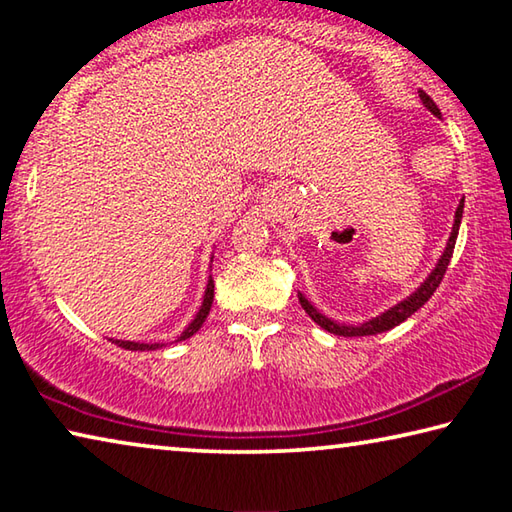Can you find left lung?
<instances>
[{
    "mask_svg": "<svg viewBox=\"0 0 512 512\" xmlns=\"http://www.w3.org/2000/svg\"><path fill=\"white\" fill-rule=\"evenodd\" d=\"M420 99H422L424 106H427V108L433 112V115L440 117V110H438V106H436V103H433V99L429 97L427 92H422V90H420ZM461 219H463V201H461V205H458V210H456V219H454L452 237H449V241H447V248H445L443 257H440L438 266L433 268V273L427 277V282H424L422 287L413 293V296H409L406 300H402L400 305L391 307V309L386 311V314H381V316H377V318H372V320H368V323L357 325V327L339 325V323H334V320L325 318L323 314H318V311L309 305V300L300 293L298 298H300V305H302V309L307 311V314L311 316V320H314L316 325H320L323 329H327L329 334H336V336H370V334H381V332H386V329H393L395 325L404 323L406 318H409L411 314H415V311H418V309L424 305V302H427V300L433 296V291H436V289H438V284L443 282L445 271H447V266H449V259H452V253H454L456 237H458V225H461Z\"/></svg>",
    "mask_w": 512,
    "mask_h": 512,
    "instance_id": "obj_1",
    "label": "left lung"
}]
</instances>
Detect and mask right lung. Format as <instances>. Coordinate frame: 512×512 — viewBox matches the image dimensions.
Listing matches in <instances>:
<instances>
[{
    "mask_svg": "<svg viewBox=\"0 0 512 512\" xmlns=\"http://www.w3.org/2000/svg\"><path fill=\"white\" fill-rule=\"evenodd\" d=\"M212 300H214V282L210 280V282H207V289H205V298H203L201 309H198V314H196V318L192 320V325H189V327L185 329V332L180 334L178 341L189 339V336L196 334L198 329H201V325L205 323L207 314H210ZM112 343H117L119 348H124V350H137V352H140V350H158V348H162L160 343H133V341H112Z\"/></svg>",
    "mask_w": 512,
    "mask_h": 512,
    "instance_id": "1",
    "label": "right lung"
}]
</instances>
